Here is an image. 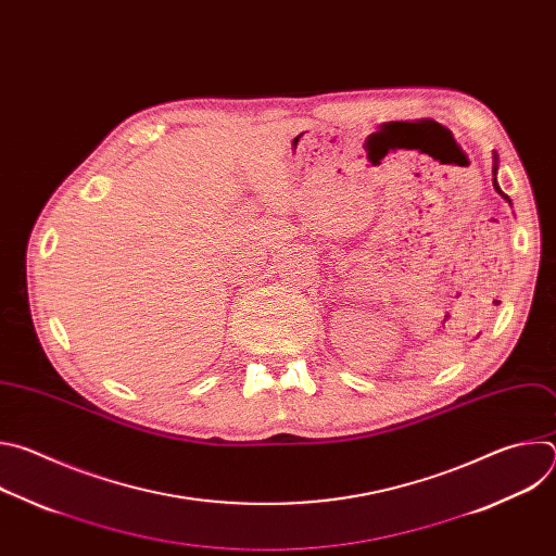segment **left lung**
Here are the masks:
<instances>
[{"instance_id": "1", "label": "left lung", "mask_w": 556, "mask_h": 556, "mask_svg": "<svg viewBox=\"0 0 556 556\" xmlns=\"http://www.w3.org/2000/svg\"><path fill=\"white\" fill-rule=\"evenodd\" d=\"M497 169H500V155H497V153H493V176H495V178H493V187H495V191H497V193H500V195H502V198L513 206L510 198L500 189V182H497Z\"/></svg>"}]
</instances>
